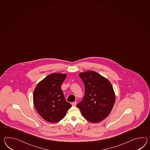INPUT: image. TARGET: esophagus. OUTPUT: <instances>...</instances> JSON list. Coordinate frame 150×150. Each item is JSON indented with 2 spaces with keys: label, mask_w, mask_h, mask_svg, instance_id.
I'll use <instances>...</instances> for the list:
<instances>
[{
  "label": "esophagus",
  "mask_w": 150,
  "mask_h": 150,
  "mask_svg": "<svg viewBox=\"0 0 150 150\" xmlns=\"http://www.w3.org/2000/svg\"><path fill=\"white\" fill-rule=\"evenodd\" d=\"M77 102H73L72 103H71V105H73V106H76V105Z\"/></svg>",
  "instance_id": "esophagus-1"
}]
</instances>
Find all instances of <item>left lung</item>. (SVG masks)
Listing matches in <instances>:
<instances>
[{"instance_id":"8db88e82","label":"left lung","mask_w":150,"mask_h":150,"mask_svg":"<svg viewBox=\"0 0 150 150\" xmlns=\"http://www.w3.org/2000/svg\"><path fill=\"white\" fill-rule=\"evenodd\" d=\"M85 87L83 100L77 107L86 120L98 123L105 119L113 108L115 94L110 81L94 71L79 74Z\"/></svg>"}]
</instances>
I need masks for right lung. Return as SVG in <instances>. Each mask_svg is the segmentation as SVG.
I'll return each instance as SVG.
<instances>
[{
  "label": "right lung",
  "mask_w": 150,
  "mask_h": 150,
  "mask_svg": "<svg viewBox=\"0 0 150 150\" xmlns=\"http://www.w3.org/2000/svg\"><path fill=\"white\" fill-rule=\"evenodd\" d=\"M66 74L53 73L38 83L34 90L33 103L37 111L47 122L62 120L71 105L66 101L61 86Z\"/></svg>",
  "instance_id": "1"
}]
</instances>
